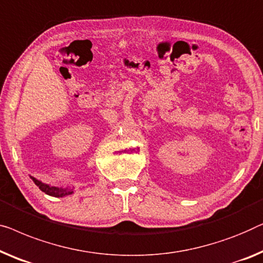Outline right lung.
Returning <instances> with one entry per match:
<instances>
[{
  "mask_svg": "<svg viewBox=\"0 0 263 263\" xmlns=\"http://www.w3.org/2000/svg\"><path fill=\"white\" fill-rule=\"evenodd\" d=\"M33 181L35 182V185L39 187L41 191L46 193L48 196H53V197H65L68 195H72L73 191L72 189H62V187H54V186H49L47 184H44L39 180H36L35 178H32Z\"/></svg>",
  "mask_w": 263,
  "mask_h": 263,
  "instance_id": "1",
  "label": "right lung"
}]
</instances>
